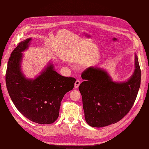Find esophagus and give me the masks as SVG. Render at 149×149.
I'll use <instances>...</instances> for the list:
<instances>
[{
  "label": "esophagus",
  "mask_w": 149,
  "mask_h": 149,
  "mask_svg": "<svg viewBox=\"0 0 149 149\" xmlns=\"http://www.w3.org/2000/svg\"><path fill=\"white\" fill-rule=\"evenodd\" d=\"M80 81L79 80H76L75 81V83H74V88H78L79 87V86L80 84Z\"/></svg>",
  "instance_id": "esophagus-1"
}]
</instances>
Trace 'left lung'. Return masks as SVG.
I'll return each instance as SVG.
<instances>
[{"label": "left lung", "mask_w": 149, "mask_h": 149, "mask_svg": "<svg viewBox=\"0 0 149 149\" xmlns=\"http://www.w3.org/2000/svg\"><path fill=\"white\" fill-rule=\"evenodd\" d=\"M84 79L79 86L86 123L102 127L118 123L134 105L141 86V71L135 55V70L127 81L115 82L107 72L96 66L81 74Z\"/></svg>", "instance_id": "obj_1"}]
</instances>
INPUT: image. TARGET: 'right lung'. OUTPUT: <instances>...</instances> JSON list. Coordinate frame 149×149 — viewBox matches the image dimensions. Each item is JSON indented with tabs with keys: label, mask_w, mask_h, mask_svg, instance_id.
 <instances>
[{
	"label": "right lung",
	"mask_w": 149,
	"mask_h": 149,
	"mask_svg": "<svg viewBox=\"0 0 149 149\" xmlns=\"http://www.w3.org/2000/svg\"><path fill=\"white\" fill-rule=\"evenodd\" d=\"M31 40L19 43L11 53L6 74L7 88L13 103L25 118L40 124H52L59 116L61 102L73 89L76 79L58 74L52 63L35 79L25 78L21 70L22 52L28 49Z\"/></svg>",
	"instance_id": "obj_1"
}]
</instances>
